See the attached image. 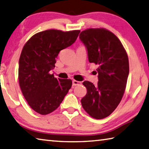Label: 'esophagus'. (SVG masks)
<instances>
[{
  "instance_id": "34e87169",
  "label": "esophagus",
  "mask_w": 149,
  "mask_h": 149,
  "mask_svg": "<svg viewBox=\"0 0 149 149\" xmlns=\"http://www.w3.org/2000/svg\"><path fill=\"white\" fill-rule=\"evenodd\" d=\"M81 84L80 81H75V80H73L72 81V85L73 86H77V85H79Z\"/></svg>"
}]
</instances>
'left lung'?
Wrapping results in <instances>:
<instances>
[{
  "label": "left lung",
  "mask_w": 149,
  "mask_h": 149,
  "mask_svg": "<svg viewBox=\"0 0 149 149\" xmlns=\"http://www.w3.org/2000/svg\"><path fill=\"white\" fill-rule=\"evenodd\" d=\"M79 39L86 47L89 63L98 66V85L83 83L87 93L81 102L89 115L102 119L114 111L123 98L129 74L128 57L119 39L108 30L86 29Z\"/></svg>",
  "instance_id": "obj_1"
}]
</instances>
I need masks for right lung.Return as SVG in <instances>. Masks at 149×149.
<instances>
[{
	"label": "right lung",
	"instance_id": "right-lung-1",
	"mask_svg": "<svg viewBox=\"0 0 149 149\" xmlns=\"http://www.w3.org/2000/svg\"><path fill=\"white\" fill-rule=\"evenodd\" d=\"M79 32L47 30L34 34L24 45L19 61V83L30 107L39 114L57 109L71 88V79H56L49 72L55 67L59 52L74 44Z\"/></svg>",
	"mask_w": 149,
	"mask_h": 149
}]
</instances>
